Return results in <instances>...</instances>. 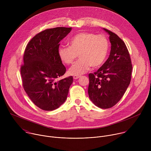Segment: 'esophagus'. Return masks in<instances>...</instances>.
Listing matches in <instances>:
<instances>
[{
	"label": "esophagus",
	"mask_w": 151,
	"mask_h": 151,
	"mask_svg": "<svg viewBox=\"0 0 151 151\" xmlns=\"http://www.w3.org/2000/svg\"><path fill=\"white\" fill-rule=\"evenodd\" d=\"M81 77L80 75H74L73 76V79H78V78H79Z\"/></svg>",
	"instance_id": "1"
}]
</instances>
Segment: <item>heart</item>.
<instances>
[{
	"label": "heart",
	"mask_w": 151,
	"mask_h": 151,
	"mask_svg": "<svg viewBox=\"0 0 151 151\" xmlns=\"http://www.w3.org/2000/svg\"><path fill=\"white\" fill-rule=\"evenodd\" d=\"M69 47L58 49L60 60L66 64H72L79 55L80 58L69 69L72 75H81L91 66L97 68L104 62L109 50V42L104 35L82 32L75 35L69 40Z\"/></svg>",
	"instance_id": "b5f03b06"
}]
</instances>
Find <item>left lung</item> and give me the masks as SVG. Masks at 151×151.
<instances>
[{
	"mask_svg": "<svg viewBox=\"0 0 151 151\" xmlns=\"http://www.w3.org/2000/svg\"><path fill=\"white\" fill-rule=\"evenodd\" d=\"M109 35V58L94 73H90L88 93L91 101L101 109L115 105L130 85L132 64L124 41L115 33L103 29Z\"/></svg>",
	"mask_w": 151,
	"mask_h": 151,
	"instance_id": "left-lung-1",
	"label": "left lung"
}]
</instances>
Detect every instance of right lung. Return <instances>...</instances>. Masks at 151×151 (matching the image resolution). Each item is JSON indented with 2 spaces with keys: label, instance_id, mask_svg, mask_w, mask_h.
<instances>
[{
  "label": "right lung",
  "instance_id": "1",
  "mask_svg": "<svg viewBox=\"0 0 151 151\" xmlns=\"http://www.w3.org/2000/svg\"><path fill=\"white\" fill-rule=\"evenodd\" d=\"M72 27H55L42 31L27 44L21 67L23 88L32 101L44 111L55 110L66 101L73 77L57 81L66 72L58 54L59 42Z\"/></svg>",
  "mask_w": 151,
  "mask_h": 151
}]
</instances>
